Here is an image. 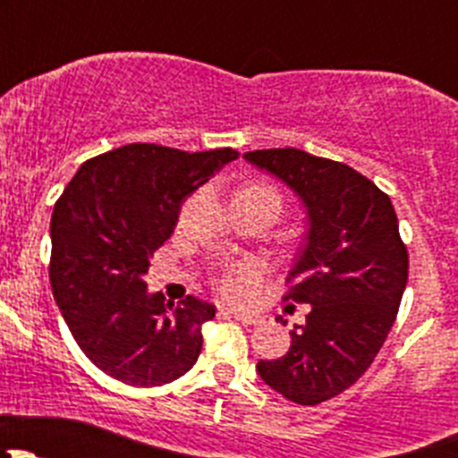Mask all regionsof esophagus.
<instances>
[{
  "label": "esophagus",
  "instance_id": "1",
  "mask_svg": "<svg viewBox=\"0 0 458 458\" xmlns=\"http://www.w3.org/2000/svg\"><path fill=\"white\" fill-rule=\"evenodd\" d=\"M225 315H230L234 318V321L243 323V326H259V323H263L261 317L257 315H248V312H237V310H228Z\"/></svg>",
  "mask_w": 458,
  "mask_h": 458
}]
</instances>
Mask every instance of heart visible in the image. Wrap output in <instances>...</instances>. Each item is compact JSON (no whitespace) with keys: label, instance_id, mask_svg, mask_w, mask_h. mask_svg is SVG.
Instances as JSON below:
<instances>
[{"label":"heart","instance_id":"heart-1","mask_svg":"<svg viewBox=\"0 0 458 458\" xmlns=\"http://www.w3.org/2000/svg\"><path fill=\"white\" fill-rule=\"evenodd\" d=\"M237 197H248V199H255L267 206L275 208L276 212L281 210V195L275 186L270 183H250V186L242 188L237 192ZM259 276H261V266L257 261H239L230 263L224 270H219V275L215 276V285L225 299L230 301H243L248 299V294L252 293V285L257 284Z\"/></svg>","mask_w":458,"mask_h":458}]
</instances>
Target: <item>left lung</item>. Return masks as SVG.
Segmentation results:
<instances>
[{
	"instance_id": "1",
	"label": "left lung",
	"mask_w": 458,
	"mask_h": 458,
	"mask_svg": "<svg viewBox=\"0 0 458 458\" xmlns=\"http://www.w3.org/2000/svg\"><path fill=\"white\" fill-rule=\"evenodd\" d=\"M248 161L293 188L308 233L290 270L285 301L308 303L293 345L259 377L299 405L348 390L372 366L408 284V250L390 197L361 173L297 148L246 152Z\"/></svg>"
}]
</instances>
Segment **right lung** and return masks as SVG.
I'll use <instances>...</instances> for the list:
<instances>
[{"label":"right lung","instance_id":"right-lung-1","mask_svg":"<svg viewBox=\"0 0 458 458\" xmlns=\"http://www.w3.org/2000/svg\"><path fill=\"white\" fill-rule=\"evenodd\" d=\"M237 157L233 148L128 143L81 164L55 203V301L86 357L117 381L164 386L197 363L215 306L191 294L165 303L161 293L148 294L143 275L186 197Z\"/></svg>","mask_w":458,"mask_h":458}]
</instances>
